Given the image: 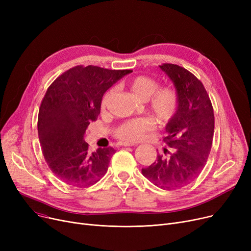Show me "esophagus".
Listing matches in <instances>:
<instances>
[{"mask_svg":"<svg viewBox=\"0 0 251 251\" xmlns=\"http://www.w3.org/2000/svg\"><path fill=\"white\" fill-rule=\"evenodd\" d=\"M119 144L122 147H134L135 146V143H133V142H120Z\"/></svg>","mask_w":251,"mask_h":251,"instance_id":"esophagus-1","label":"esophagus"}]
</instances>
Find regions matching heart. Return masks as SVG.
<instances>
[{"label": "heart", "instance_id": "obj_1", "mask_svg": "<svg viewBox=\"0 0 251 251\" xmlns=\"http://www.w3.org/2000/svg\"><path fill=\"white\" fill-rule=\"evenodd\" d=\"M130 91L139 100H147L149 112L155 120L166 124L172 120L179 107V95L176 88L172 86L159 87L155 79L138 75L128 81ZM111 96V90L102 97L101 104L107 103ZM154 129V123L150 118L130 119L119 125L115 129V136L123 141H137L142 139L149 132Z\"/></svg>", "mask_w": 251, "mask_h": 251}]
</instances>
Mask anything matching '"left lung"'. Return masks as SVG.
I'll use <instances>...</instances> for the list:
<instances>
[{"instance_id": "obj_1", "label": "left lung", "mask_w": 251, "mask_h": 251, "mask_svg": "<svg viewBox=\"0 0 251 251\" xmlns=\"http://www.w3.org/2000/svg\"><path fill=\"white\" fill-rule=\"evenodd\" d=\"M175 84L179 95L176 115L166 126L164 141L168 157L159 154L153 164L142 169V174L155 186L165 190L187 185L201 173L213 144L215 116L212 101L202 82L179 65L160 66Z\"/></svg>"}]
</instances>
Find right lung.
Listing matches in <instances>:
<instances>
[{"label": "right lung", "instance_id": "1", "mask_svg": "<svg viewBox=\"0 0 251 251\" xmlns=\"http://www.w3.org/2000/svg\"><path fill=\"white\" fill-rule=\"evenodd\" d=\"M130 72L78 65L47 89L38 111V138L49 168L61 181L87 187L107 173L114 149L90 152L83 137L100 113L104 92Z\"/></svg>", "mask_w": 251, "mask_h": 251}]
</instances>
